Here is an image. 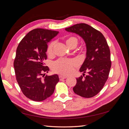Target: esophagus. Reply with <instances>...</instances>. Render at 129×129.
<instances>
[{
    "label": "esophagus",
    "instance_id": "1",
    "mask_svg": "<svg viewBox=\"0 0 129 129\" xmlns=\"http://www.w3.org/2000/svg\"><path fill=\"white\" fill-rule=\"evenodd\" d=\"M66 78H67V76H61V75H60L59 76V79H60V80H62L63 79H66Z\"/></svg>",
    "mask_w": 129,
    "mask_h": 129
}]
</instances>
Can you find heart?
Returning <instances> with one entry per match:
<instances>
[{"instance_id":"obj_1","label":"heart","mask_w":129,"mask_h":129,"mask_svg":"<svg viewBox=\"0 0 129 129\" xmlns=\"http://www.w3.org/2000/svg\"><path fill=\"white\" fill-rule=\"evenodd\" d=\"M77 39L74 37L69 38L66 41V44L69 48L74 45H76L77 46ZM54 45V43L53 42L50 43L48 45L47 53L49 55L53 53ZM76 65V62L74 60L60 59L54 62L53 65V69L54 72L56 73L60 74L62 75H67L73 71L74 66H75Z\"/></svg>"}]
</instances>
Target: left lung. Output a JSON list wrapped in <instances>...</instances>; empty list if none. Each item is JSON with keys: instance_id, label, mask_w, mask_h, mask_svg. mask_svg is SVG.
I'll return each mask as SVG.
<instances>
[{"instance_id": "8db88e82", "label": "left lung", "mask_w": 129, "mask_h": 129, "mask_svg": "<svg viewBox=\"0 0 129 129\" xmlns=\"http://www.w3.org/2000/svg\"><path fill=\"white\" fill-rule=\"evenodd\" d=\"M68 32L75 33L83 39L86 46V58L80 72L88 74L76 79L73 88L76 94L90 98L98 93L108 78L111 68L110 52L106 39L100 31L88 24L81 23L65 28Z\"/></svg>"}]
</instances>
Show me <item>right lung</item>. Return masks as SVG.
I'll return each instance as SVG.
<instances>
[{
  "instance_id": "add662e5",
  "label": "right lung",
  "mask_w": 129,
  "mask_h": 129,
  "mask_svg": "<svg viewBox=\"0 0 129 129\" xmlns=\"http://www.w3.org/2000/svg\"><path fill=\"white\" fill-rule=\"evenodd\" d=\"M58 33L34 29L26 35L18 46L14 61L16 79L22 93L31 100L40 102L48 98L59 81L57 74L41 77L49 71L44 63L47 44Z\"/></svg>"
}]
</instances>
